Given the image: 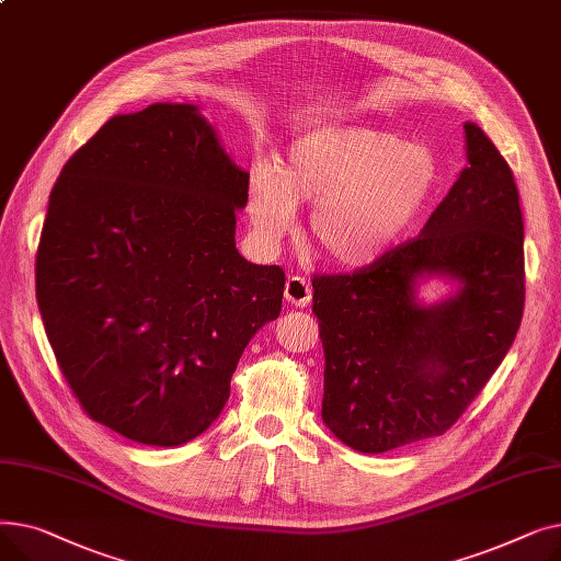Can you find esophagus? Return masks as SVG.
Returning a JSON list of instances; mask_svg holds the SVG:
<instances>
[{"instance_id": "obj_1", "label": "esophagus", "mask_w": 561, "mask_h": 561, "mask_svg": "<svg viewBox=\"0 0 561 561\" xmlns=\"http://www.w3.org/2000/svg\"><path fill=\"white\" fill-rule=\"evenodd\" d=\"M284 298L288 305L293 307H307L311 302V286L305 277L290 275L286 279V288H284Z\"/></svg>"}]
</instances>
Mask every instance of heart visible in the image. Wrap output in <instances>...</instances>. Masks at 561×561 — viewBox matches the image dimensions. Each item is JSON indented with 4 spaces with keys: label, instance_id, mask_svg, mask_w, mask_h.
<instances>
[{
    "label": "heart",
    "instance_id": "heart-1",
    "mask_svg": "<svg viewBox=\"0 0 561 561\" xmlns=\"http://www.w3.org/2000/svg\"><path fill=\"white\" fill-rule=\"evenodd\" d=\"M440 161L427 142L373 127H325L293 140L277 170L254 168L250 222L265 245L296 227L298 204L316 206L318 252L350 271L387 259L440 186Z\"/></svg>",
    "mask_w": 561,
    "mask_h": 561
}]
</instances>
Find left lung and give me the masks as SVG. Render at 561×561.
Instances as JSON below:
<instances>
[{"mask_svg": "<svg viewBox=\"0 0 561 561\" xmlns=\"http://www.w3.org/2000/svg\"><path fill=\"white\" fill-rule=\"evenodd\" d=\"M466 165L419 239L352 275L313 277L325 350L322 423L379 455L450 430L510 352L523 318L518 188L489 136L463 123ZM454 290L425 304L420 286Z\"/></svg>", "mask_w": 561, "mask_h": 561, "instance_id": "obj_1", "label": "left lung"}]
</instances>
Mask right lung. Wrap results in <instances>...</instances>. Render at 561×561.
<instances>
[{
    "mask_svg": "<svg viewBox=\"0 0 561 561\" xmlns=\"http://www.w3.org/2000/svg\"><path fill=\"white\" fill-rule=\"evenodd\" d=\"M250 172L197 104L111 121L51 188L36 298L58 366L93 421L174 448L220 416L284 271L236 250Z\"/></svg>",
    "mask_w": 561,
    "mask_h": 561,
    "instance_id": "obj_1",
    "label": "right lung"
}]
</instances>
